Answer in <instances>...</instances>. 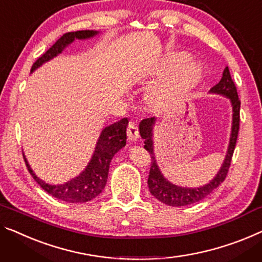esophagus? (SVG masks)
<instances>
[{"instance_id": "1", "label": "esophagus", "mask_w": 262, "mask_h": 262, "mask_svg": "<svg viewBox=\"0 0 262 262\" xmlns=\"http://www.w3.org/2000/svg\"><path fill=\"white\" fill-rule=\"evenodd\" d=\"M127 136L130 141H136L139 139V128L135 122H129V124H128Z\"/></svg>"}]
</instances>
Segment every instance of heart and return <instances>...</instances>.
<instances>
[{
  "instance_id": "heart-1",
  "label": "heart",
  "mask_w": 262,
  "mask_h": 262,
  "mask_svg": "<svg viewBox=\"0 0 262 262\" xmlns=\"http://www.w3.org/2000/svg\"><path fill=\"white\" fill-rule=\"evenodd\" d=\"M177 60H182L185 58V55H178ZM201 75V66L195 61H189L187 62L185 66H182L180 70H178L177 73L171 76V79L168 81V83L166 84V87L161 89V91H158L153 94L154 101H160L163 97L171 96L174 95L175 93L182 91L189 85H192L195 81H198L199 77Z\"/></svg>"
}]
</instances>
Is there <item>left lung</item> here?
Here are the masks:
<instances>
[{"label": "left lung", "mask_w": 262, "mask_h": 262, "mask_svg": "<svg viewBox=\"0 0 262 262\" xmlns=\"http://www.w3.org/2000/svg\"><path fill=\"white\" fill-rule=\"evenodd\" d=\"M209 93L220 94V95H224L231 100L233 108V122L231 139H229V146L225 161L222 163L220 170L215 175V178L205 186L198 187V188L196 187L195 188H187V187L173 185V183L165 179L161 171H160L158 165H156V160L154 156L153 126L155 123V118L144 119L140 122V134H141V138L144 139V148H146V150H148V153L150 154L151 158L149 177H148V188H149L150 194L158 199L159 201H161L162 204L173 207H182L201 201L207 195L212 193L214 189L217 188L225 181L226 177H227L228 169L231 167L234 148H235L236 144L237 134H239L241 104L239 96H237L236 87L232 80L228 67L225 68L221 80L219 81L217 84H215L210 89Z\"/></svg>", "instance_id": "1"}]
</instances>
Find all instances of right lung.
Instances as JSON below:
<instances>
[{"label":"right lung","instance_id":"1","mask_svg":"<svg viewBox=\"0 0 262 262\" xmlns=\"http://www.w3.org/2000/svg\"><path fill=\"white\" fill-rule=\"evenodd\" d=\"M97 33L99 31L79 30L63 34L55 43L47 50L43 55L35 61L33 67H31V73L43 64L45 62L52 60L53 57L61 54L62 50L72 43L74 40H76V38L77 40L91 38L95 36ZM127 126L128 120L127 118H124L104 128L101 132L100 138L96 142L95 150H94L91 161L85 167V169L82 171L79 177L72 179V180L63 183V185H49V183L42 181L41 179H38L34 174V171L31 170L30 166L28 165L26 156H23L27 168H28L31 177L34 178V180L47 193L58 199V200L70 202V204H82V202L91 201L102 192L104 186H106L109 165H111L113 156L118 153L121 148L126 146Z\"/></svg>","mask_w":262,"mask_h":262}]
</instances>
